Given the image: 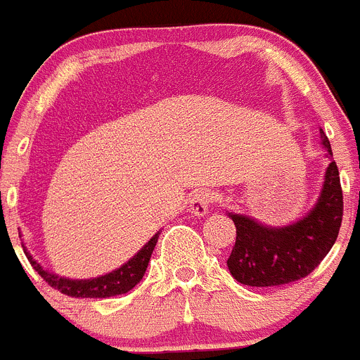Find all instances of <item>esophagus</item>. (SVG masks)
<instances>
[{
    "mask_svg": "<svg viewBox=\"0 0 360 360\" xmlns=\"http://www.w3.org/2000/svg\"><path fill=\"white\" fill-rule=\"evenodd\" d=\"M213 200H214L213 191L207 190V188H200V190H197L195 193L191 195L190 213L193 214V217H204V214L210 211Z\"/></svg>",
    "mask_w": 360,
    "mask_h": 360,
    "instance_id": "34e87169",
    "label": "esophagus"
}]
</instances>
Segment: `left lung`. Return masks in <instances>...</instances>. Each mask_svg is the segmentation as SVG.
Masks as SVG:
<instances>
[{"mask_svg": "<svg viewBox=\"0 0 360 360\" xmlns=\"http://www.w3.org/2000/svg\"><path fill=\"white\" fill-rule=\"evenodd\" d=\"M321 143L332 156L330 142ZM236 226V243L227 266L245 286H282L307 277L335 243L342 220V190L339 170L330 160L314 206L302 218L282 227L264 226L248 214L227 213Z\"/></svg>", "mask_w": 360, "mask_h": 360, "instance_id": "obj_1", "label": "left lung"}]
</instances>
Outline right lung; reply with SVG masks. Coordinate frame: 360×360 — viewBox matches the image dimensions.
<instances>
[{
	"label": "right lung",
	"instance_id": "1",
	"mask_svg": "<svg viewBox=\"0 0 360 360\" xmlns=\"http://www.w3.org/2000/svg\"><path fill=\"white\" fill-rule=\"evenodd\" d=\"M158 238H160V233L154 234V236L150 238V240L147 241V243L143 245L127 263H124L122 266L110 271V274L94 278L60 277V275L53 274L51 270H46L40 263H37V259H33V256L26 250V247L25 254L26 257H28L30 263H32V266L35 268V271H39L40 277L48 282L49 286L58 290L60 293L74 298H108L127 293V291L133 290V288L142 281L143 274H146L147 270V264H149L150 261V256H153L154 247H156L158 243Z\"/></svg>",
	"mask_w": 360,
	"mask_h": 360
}]
</instances>
